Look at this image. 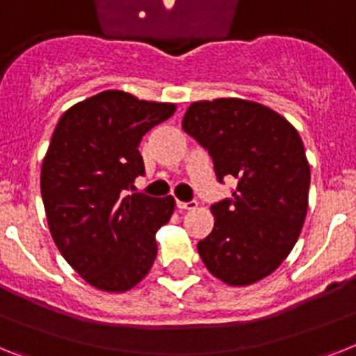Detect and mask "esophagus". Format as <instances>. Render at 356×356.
I'll return each instance as SVG.
<instances>
[{"label":"esophagus","mask_w":356,"mask_h":356,"mask_svg":"<svg viewBox=\"0 0 356 356\" xmlns=\"http://www.w3.org/2000/svg\"><path fill=\"white\" fill-rule=\"evenodd\" d=\"M177 208H181V210H195L197 201H177Z\"/></svg>","instance_id":"34e87169"}]
</instances>
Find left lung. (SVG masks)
Masks as SVG:
<instances>
[{
  "mask_svg": "<svg viewBox=\"0 0 356 356\" xmlns=\"http://www.w3.org/2000/svg\"><path fill=\"white\" fill-rule=\"evenodd\" d=\"M183 130L208 150L219 183L237 179L232 197L211 204L199 255L226 284H253L279 268L304 226L312 173L302 139L280 113L244 99L190 104Z\"/></svg>",
  "mask_w": 356,
  "mask_h": 356,
  "instance_id": "obj_1",
  "label": "left lung"
}]
</instances>
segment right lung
Instances as JSON below:
<instances>
[{"label": "right lung", "mask_w": 356, "mask_h": 356, "mask_svg": "<svg viewBox=\"0 0 356 356\" xmlns=\"http://www.w3.org/2000/svg\"><path fill=\"white\" fill-rule=\"evenodd\" d=\"M175 104L106 90L63 113L41 168V197L54 243L94 288L121 293L146 277L157 255L155 232L173 197L127 195L145 175L139 145L172 118Z\"/></svg>", "instance_id": "1"}]
</instances>
